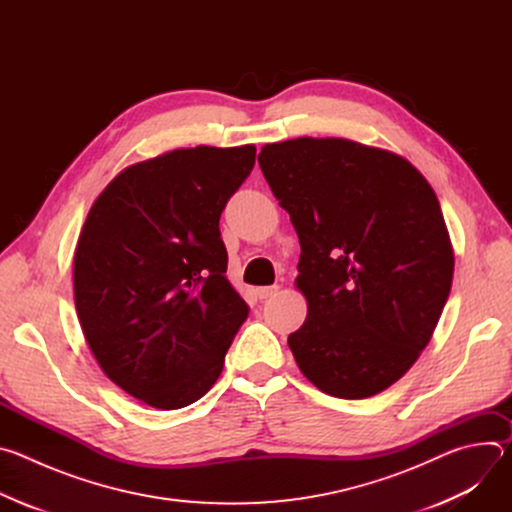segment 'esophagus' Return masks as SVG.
<instances>
[{
  "label": "esophagus",
  "mask_w": 512,
  "mask_h": 512,
  "mask_svg": "<svg viewBox=\"0 0 512 512\" xmlns=\"http://www.w3.org/2000/svg\"><path fill=\"white\" fill-rule=\"evenodd\" d=\"M277 291H279V285H267V287L257 289V296H259V300H267V298H273Z\"/></svg>",
  "instance_id": "esophagus-1"
}]
</instances>
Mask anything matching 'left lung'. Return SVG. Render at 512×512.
Segmentation results:
<instances>
[{"instance_id": "1", "label": "left lung", "mask_w": 512, "mask_h": 512, "mask_svg": "<svg viewBox=\"0 0 512 512\" xmlns=\"http://www.w3.org/2000/svg\"><path fill=\"white\" fill-rule=\"evenodd\" d=\"M261 172L300 239L308 316L287 344L340 399L397 383L448 302L454 249L433 188L405 158L340 137L267 143Z\"/></svg>"}]
</instances>
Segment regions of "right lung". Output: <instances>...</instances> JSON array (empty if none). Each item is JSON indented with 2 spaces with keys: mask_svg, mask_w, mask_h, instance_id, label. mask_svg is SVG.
Masks as SVG:
<instances>
[{
  "mask_svg": "<svg viewBox=\"0 0 512 512\" xmlns=\"http://www.w3.org/2000/svg\"><path fill=\"white\" fill-rule=\"evenodd\" d=\"M255 152L198 145L139 162L87 214L72 261L79 322L103 373L145 405L206 395L249 316L218 221Z\"/></svg>",
  "mask_w": 512,
  "mask_h": 512,
  "instance_id": "obj_1",
  "label": "right lung"
}]
</instances>
